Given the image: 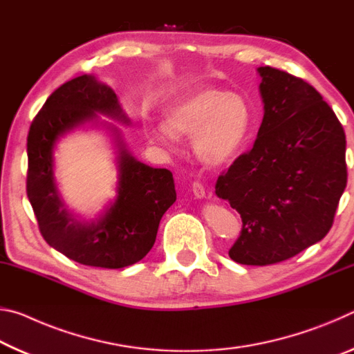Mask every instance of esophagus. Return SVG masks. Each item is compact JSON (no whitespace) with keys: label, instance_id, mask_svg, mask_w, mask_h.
I'll return each instance as SVG.
<instances>
[{"label":"esophagus","instance_id":"esophagus-1","mask_svg":"<svg viewBox=\"0 0 354 354\" xmlns=\"http://www.w3.org/2000/svg\"><path fill=\"white\" fill-rule=\"evenodd\" d=\"M192 194H194L195 198H205V196H206L205 185H203L198 181H195L194 184H192Z\"/></svg>","mask_w":354,"mask_h":354}]
</instances>
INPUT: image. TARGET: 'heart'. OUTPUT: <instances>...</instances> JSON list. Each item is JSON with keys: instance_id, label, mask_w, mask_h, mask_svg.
Returning <instances> with one entry per match:
<instances>
[{"instance_id": "b5f03b06", "label": "heart", "mask_w": 354, "mask_h": 354, "mask_svg": "<svg viewBox=\"0 0 354 354\" xmlns=\"http://www.w3.org/2000/svg\"><path fill=\"white\" fill-rule=\"evenodd\" d=\"M165 123L148 124V133L164 147L176 137H194V151L203 164L232 162L248 139L253 113L248 101L221 88L201 87L179 95L164 107Z\"/></svg>"}]
</instances>
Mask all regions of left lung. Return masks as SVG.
<instances>
[{"mask_svg":"<svg viewBox=\"0 0 354 354\" xmlns=\"http://www.w3.org/2000/svg\"><path fill=\"white\" fill-rule=\"evenodd\" d=\"M257 71L263 118L254 145L215 184L241 214L230 257L243 266H270L320 242L346 187V140L334 111L301 77Z\"/></svg>","mask_w":354,"mask_h":354,"instance_id":"left-lung-1","label":"left lung"}]
</instances>
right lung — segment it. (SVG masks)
<instances>
[{"instance_id":"right-lung-1","label":"right lung","mask_w":354,"mask_h":354,"mask_svg":"<svg viewBox=\"0 0 354 354\" xmlns=\"http://www.w3.org/2000/svg\"><path fill=\"white\" fill-rule=\"evenodd\" d=\"M98 113L129 124L115 92L92 75L56 88L32 120L28 134V198L46 243L82 266L123 268L153 248L159 221L176 201L170 170L153 169L124 147L120 131L109 124L118 148L117 196L98 218L81 221L64 205L55 181V147L70 131Z\"/></svg>"}]
</instances>
